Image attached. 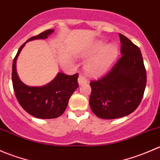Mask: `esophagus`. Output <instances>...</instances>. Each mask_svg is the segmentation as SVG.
Instances as JSON below:
<instances>
[{"label":"esophagus","instance_id":"esophagus-1","mask_svg":"<svg viewBox=\"0 0 160 160\" xmlns=\"http://www.w3.org/2000/svg\"><path fill=\"white\" fill-rule=\"evenodd\" d=\"M78 84H79L80 85H83V84L87 83V82H88V81H87L86 78H85V77L82 74H81V75H79V77H78Z\"/></svg>","mask_w":160,"mask_h":160}]
</instances>
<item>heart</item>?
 <instances>
[{"mask_svg":"<svg viewBox=\"0 0 160 160\" xmlns=\"http://www.w3.org/2000/svg\"><path fill=\"white\" fill-rule=\"evenodd\" d=\"M98 52L86 65L87 72L93 75H101L109 68L118 55V48L113 44L105 46L104 42H98L94 46L92 53Z\"/></svg>","mask_w":160,"mask_h":160,"instance_id":"b5f03b06","label":"heart"}]
</instances>
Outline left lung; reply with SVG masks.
<instances>
[{
	"instance_id": "1",
	"label": "left lung",
	"mask_w": 160,
	"mask_h": 160,
	"mask_svg": "<svg viewBox=\"0 0 160 160\" xmlns=\"http://www.w3.org/2000/svg\"><path fill=\"white\" fill-rule=\"evenodd\" d=\"M120 58L102 78L90 82L89 105L98 118L112 119L129 115L137 108L144 95L146 71L139 48L118 34Z\"/></svg>"
}]
</instances>
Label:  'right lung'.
<instances>
[{
    "label": "right lung",
    "mask_w": 160,
    "mask_h": 160,
    "mask_svg": "<svg viewBox=\"0 0 160 160\" xmlns=\"http://www.w3.org/2000/svg\"><path fill=\"white\" fill-rule=\"evenodd\" d=\"M54 30L48 29L29 38L25 43L34 39L48 38ZM24 43L20 47L14 58L12 66V82L15 96L21 106L31 116L38 118H55L64 113L71 95L78 87V74L67 75L58 73L56 78L42 87H30L24 85L18 76L16 61Z\"/></svg>",
    "instance_id": "1"
}]
</instances>
